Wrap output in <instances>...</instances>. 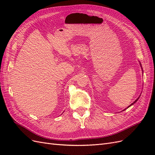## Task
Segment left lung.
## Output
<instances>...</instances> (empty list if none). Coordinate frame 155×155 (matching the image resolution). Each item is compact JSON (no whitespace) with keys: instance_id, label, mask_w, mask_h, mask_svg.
<instances>
[{"instance_id":"left-lung-1","label":"left lung","mask_w":155,"mask_h":155,"mask_svg":"<svg viewBox=\"0 0 155 155\" xmlns=\"http://www.w3.org/2000/svg\"><path fill=\"white\" fill-rule=\"evenodd\" d=\"M140 65H141V64H140ZM141 66H142V65H141ZM138 99H139V97H138V98H137V100H135V101H134V102L133 103V104H130V105H129V107H128L127 108H129V107L130 106H131V105H133V104H134V103H136V102H137V101H138Z\"/></svg>"}]
</instances>
